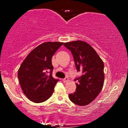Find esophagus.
Returning a JSON list of instances; mask_svg holds the SVG:
<instances>
[{"label":"esophagus","instance_id":"obj_1","mask_svg":"<svg viewBox=\"0 0 128 128\" xmlns=\"http://www.w3.org/2000/svg\"><path fill=\"white\" fill-rule=\"evenodd\" d=\"M62 81H63V82H64V83L67 82L68 81V78L67 77H66L64 79H62Z\"/></svg>","mask_w":128,"mask_h":128}]
</instances>
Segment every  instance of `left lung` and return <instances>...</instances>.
Returning a JSON list of instances; mask_svg holds the SVG:
<instances>
[{"mask_svg": "<svg viewBox=\"0 0 128 128\" xmlns=\"http://www.w3.org/2000/svg\"><path fill=\"white\" fill-rule=\"evenodd\" d=\"M64 46L71 51L78 72H82L74 79L78 81L76 92L69 94V99L79 106H86L96 99L104 86V62L87 42L73 41Z\"/></svg>", "mask_w": 128, "mask_h": 128, "instance_id": "1", "label": "left lung"}]
</instances>
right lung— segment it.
Here are the masks:
<instances>
[{
  "label": "right lung",
  "mask_w": 128,
  "mask_h": 128,
  "mask_svg": "<svg viewBox=\"0 0 128 128\" xmlns=\"http://www.w3.org/2000/svg\"><path fill=\"white\" fill-rule=\"evenodd\" d=\"M62 44L61 42H43L32 50L20 66L19 82L23 93L32 102H43L52 94L59 80L52 76V58Z\"/></svg>",
  "instance_id": "add662e5"
}]
</instances>
